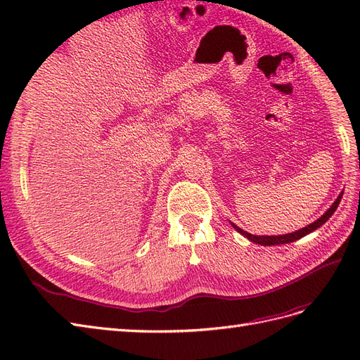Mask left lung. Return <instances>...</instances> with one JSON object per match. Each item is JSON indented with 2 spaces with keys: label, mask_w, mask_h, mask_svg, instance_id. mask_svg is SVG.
<instances>
[{
  "label": "left lung",
  "mask_w": 360,
  "mask_h": 360,
  "mask_svg": "<svg viewBox=\"0 0 360 360\" xmlns=\"http://www.w3.org/2000/svg\"><path fill=\"white\" fill-rule=\"evenodd\" d=\"M341 198H342V192L340 193V197L336 198V201L330 205V209H329L328 212H326V213L320 217V219H317L315 222L309 224L308 226L302 228V230H299V231H294V233H290V234H284V236H254V234H249V233L243 231L242 228H238V226H237V225H234V224H233V226L236 228V230H237L238 233L243 234L246 238H249L250 242L258 243V245H263V246H274V245L291 243V242H294V240H299V238H302L303 236H307V234L312 233L314 230H317V228H320L324 222H328V221H329V217H330V216L333 214V212L338 209V205H340Z\"/></svg>",
  "instance_id": "obj_1"
}]
</instances>
